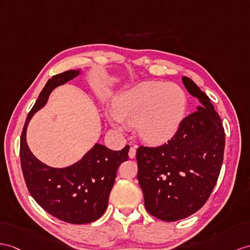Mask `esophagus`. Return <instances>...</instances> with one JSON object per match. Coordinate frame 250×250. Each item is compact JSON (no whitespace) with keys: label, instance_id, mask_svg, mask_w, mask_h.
Returning <instances> with one entry per match:
<instances>
[{"label":"esophagus","instance_id":"esophagus-1","mask_svg":"<svg viewBox=\"0 0 250 250\" xmlns=\"http://www.w3.org/2000/svg\"><path fill=\"white\" fill-rule=\"evenodd\" d=\"M128 156H129V158H135V156H136V148L135 147H130L129 148V151H128Z\"/></svg>","mask_w":250,"mask_h":250}]
</instances>
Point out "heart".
Masks as SVG:
<instances>
[{
	"label": "heart",
	"instance_id": "1",
	"mask_svg": "<svg viewBox=\"0 0 250 250\" xmlns=\"http://www.w3.org/2000/svg\"><path fill=\"white\" fill-rule=\"evenodd\" d=\"M187 107V93L178 84L147 82L121 94L108 118L119 127L138 124L144 141L159 144L178 131Z\"/></svg>",
	"mask_w": 250,
	"mask_h": 250
}]
</instances>
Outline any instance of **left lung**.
Segmentation results:
<instances>
[{"label":"left lung","mask_w":250,"mask_h":250,"mask_svg":"<svg viewBox=\"0 0 250 250\" xmlns=\"http://www.w3.org/2000/svg\"><path fill=\"white\" fill-rule=\"evenodd\" d=\"M186 89L203 106L182 121L167 143L137 149L138 176L150 215L175 222L198 211L210 197L224 159L225 130L210 99L190 78Z\"/></svg>","instance_id":"left-lung-1"}]
</instances>
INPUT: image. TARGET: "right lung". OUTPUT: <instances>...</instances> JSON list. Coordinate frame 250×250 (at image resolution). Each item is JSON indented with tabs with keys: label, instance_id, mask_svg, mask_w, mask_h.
I'll return each instance as SVG.
<instances>
[{
	"label": "right lung",
	"instance_id": "obj_1",
	"mask_svg": "<svg viewBox=\"0 0 250 250\" xmlns=\"http://www.w3.org/2000/svg\"><path fill=\"white\" fill-rule=\"evenodd\" d=\"M78 74V71L69 70L48 79L24 124L20 159L24 180L36 202L58 220L79 225L94 222L104 214L120 164L128 160L129 145L117 151L95 144L81 161L55 168L40 162L26 143V128L33 114L44 106L55 87Z\"/></svg>",
	"mask_w": 250,
	"mask_h": 250
}]
</instances>
